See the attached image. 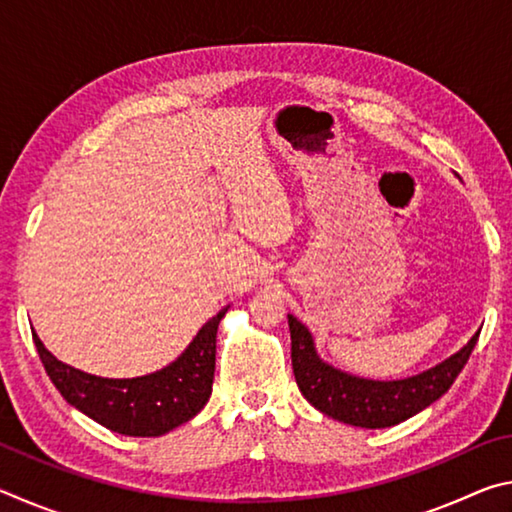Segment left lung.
<instances>
[{"instance_id":"left-lung-1","label":"left lung","mask_w":512,"mask_h":512,"mask_svg":"<svg viewBox=\"0 0 512 512\" xmlns=\"http://www.w3.org/2000/svg\"><path fill=\"white\" fill-rule=\"evenodd\" d=\"M289 329L293 375L305 400L329 418L363 429L393 427L443 397L479 341L476 332L461 352L422 375L400 381H372L345 375L320 361L309 329L298 318L289 316Z\"/></svg>"}]
</instances>
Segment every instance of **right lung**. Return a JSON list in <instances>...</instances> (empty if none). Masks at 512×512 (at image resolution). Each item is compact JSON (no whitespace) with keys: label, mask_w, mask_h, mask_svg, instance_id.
Segmentation results:
<instances>
[{"label":"right lung","mask_w":512,"mask_h":512,"mask_svg":"<svg viewBox=\"0 0 512 512\" xmlns=\"http://www.w3.org/2000/svg\"><path fill=\"white\" fill-rule=\"evenodd\" d=\"M221 309L203 325L189 348L153 375L135 379H103L81 372L51 354L33 334L42 366L58 393L94 422L121 436L155 438L180 427L203 409L212 395L216 329L225 316Z\"/></svg>","instance_id":"obj_1"}]
</instances>
